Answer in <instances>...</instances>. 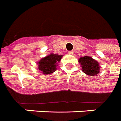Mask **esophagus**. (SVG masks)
I'll return each instance as SVG.
<instances>
[{"label": "esophagus", "instance_id": "34e87169", "mask_svg": "<svg viewBox=\"0 0 121 121\" xmlns=\"http://www.w3.org/2000/svg\"><path fill=\"white\" fill-rule=\"evenodd\" d=\"M68 54H69V55H73V51H68Z\"/></svg>", "mask_w": 121, "mask_h": 121}]
</instances>
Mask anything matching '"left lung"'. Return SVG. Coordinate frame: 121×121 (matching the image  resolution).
<instances>
[{"label": "left lung", "instance_id": "8db88e82", "mask_svg": "<svg viewBox=\"0 0 121 121\" xmlns=\"http://www.w3.org/2000/svg\"><path fill=\"white\" fill-rule=\"evenodd\" d=\"M79 63L82 65V71L89 76H94L99 73V63L90 56L81 57Z\"/></svg>", "mask_w": 121, "mask_h": 121}]
</instances>
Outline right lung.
I'll list each match as a JSON object with an SVG mask.
<instances>
[{
    "label": "right lung",
    "instance_id": "add662e5",
    "mask_svg": "<svg viewBox=\"0 0 121 121\" xmlns=\"http://www.w3.org/2000/svg\"><path fill=\"white\" fill-rule=\"evenodd\" d=\"M62 55L51 54L42 58L38 62V68L41 73L50 74L56 70L57 63L61 60Z\"/></svg>",
    "mask_w": 121,
    "mask_h": 121
}]
</instances>
